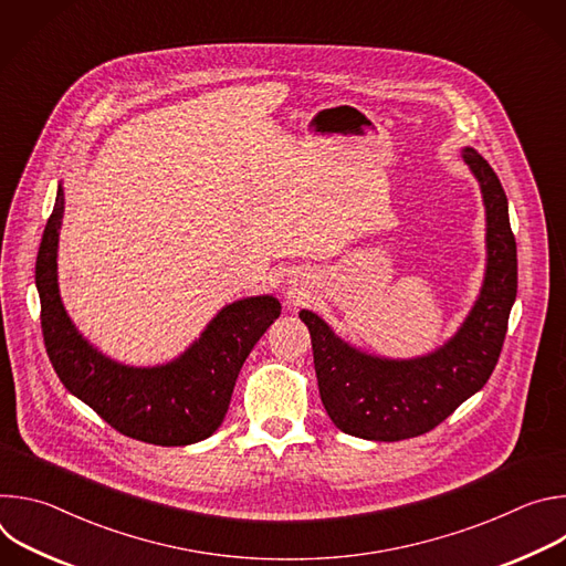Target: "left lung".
Listing matches in <instances>:
<instances>
[{"label": "left lung", "mask_w": 566, "mask_h": 566, "mask_svg": "<svg viewBox=\"0 0 566 566\" xmlns=\"http://www.w3.org/2000/svg\"><path fill=\"white\" fill-rule=\"evenodd\" d=\"M461 156L479 181L486 206V275L459 332L437 352L410 360L365 354L313 311L308 327L322 406L338 430L369 441H400L434 430L491 378L517 295V247L506 192L476 149Z\"/></svg>", "instance_id": "obj_1"}]
</instances>
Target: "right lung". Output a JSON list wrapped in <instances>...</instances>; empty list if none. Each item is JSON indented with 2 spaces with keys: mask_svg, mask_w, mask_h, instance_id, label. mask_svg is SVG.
<instances>
[{
  "mask_svg": "<svg viewBox=\"0 0 566 566\" xmlns=\"http://www.w3.org/2000/svg\"><path fill=\"white\" fill-rule=\"evenodd\" d=\"M57 186L35 262L40 319L49 360L62 385L114 430L154 446H190L223 421L234 380L255 343L280 317V300L258 295L223 306L179 358L158 367L120 365L92 347L64 311L57 289Z\"/></svg>",
  "mask_w": 566,
  "mask_h": 566,
  "instance_id": "right-lung-1",
  "label": "right lung"
}]
</instances>
